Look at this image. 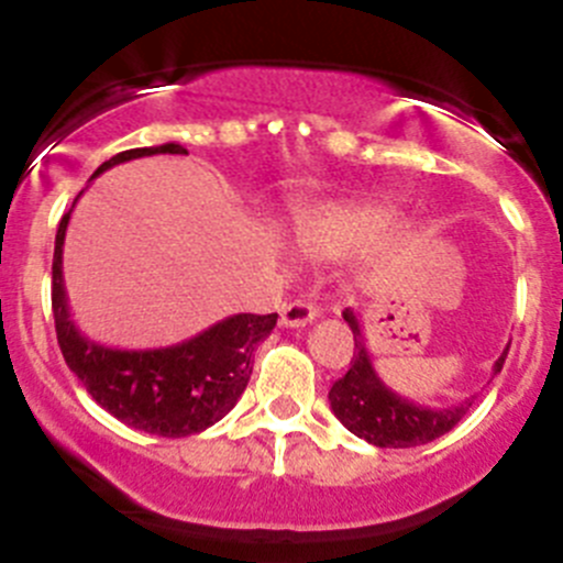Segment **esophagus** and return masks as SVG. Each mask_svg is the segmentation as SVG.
I'll return each mask as SVG.
<instances>
[{"label":"esophagus","mask_w":563,"mask_h":563,"mask_svg":"<svg viewBox=\"0 0 563 563\" xmlns=\"http://www.w3.org/2000/svg\"><path fill=\"white\" fill-rule=\"evenodd\" d=\"M316 316H318V310L310 302H302V299H297V302H288L280 308V323L288 329L308 327V323L316 321Z\"/></svg>","instance_id":"esophagus-1"}]
</instances>
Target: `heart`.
Masks as SVG:
<instances>
[{
  "mask_svg": "<svg viewBox=\"0 0 563 563\" xmlns=\"http://www.w3.org/2000/svg\"><path fill=\"white\" fill-rule=\"evenodd\" d=\"M395 218L384 209L316 203L294 218L291 236L305 255L332 258L349 250L371 245L391 229Z\"/></svg>",
  "mask_w": 563,
  "mask_h": 563,
  "instance_id": "1",
  "label": "heart"
}]
</instances>
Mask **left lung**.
<instances>
[{
    "label": "left lung",
    "instance_id": "1",
    "mask_svg": "<svg viewBox=\"0 0 563 563\" xmlns=\"http://www.w3.org/2000/svg\"><path fill=\"white\" fill-rule=\"evenodd\" d=\"M343 318L349 321L354 332V360H351L349 373L332 384L329 389V406L334 417L345 424L354 435L365 439L373 446H389V450H408V446L428 444V441L441 439L450 433L460 419L468 413V400L457 402L450 408H430L408 400V397L391 391L382 376L373 367L371 354H367L365 332H362L360 316L351 308L343 310ZM509 345L493 365V376L501 373L504 360H507Z\"/></svg>",
    "mask_w": 563,
    "mask_h": 563
}]
</instances>
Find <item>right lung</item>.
I'll use <instances>...</instances> for the list:
<instances>
[{
  "instance_id": "add662e5",
  "label": "right lung",
  "mask_w": 563,
  "mask_h": 563,
  "mask_svg": "<svg viewBox=\"0 0 563 563\" xmlns=\"http://www.w3.org/2000/svg\"><path fill=\"white\" fill-rule=\"evenodd\" d=\"M152 155H187V150L172 141L119 152L92 174V179L119 163ZM73 207L56 229L51 266V308L67 367L76 373L100 408L130 428L166 439L201 433L236 406L253 373L250 360L255 345L269 338L277 313L229 316L198 332L196 338L163 349L130 351L95 343L70 318L62 277V250Z\"/></svg>"
}]
</instances>
